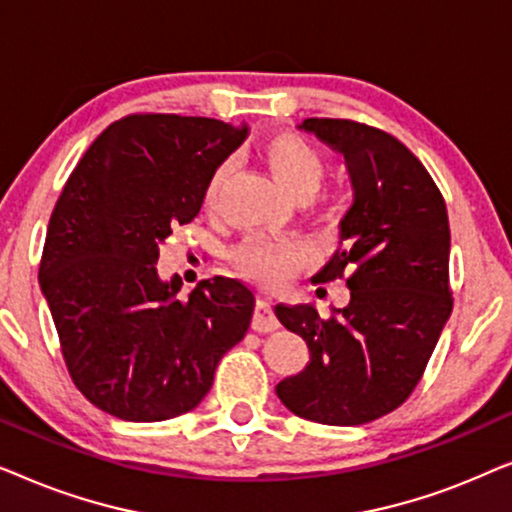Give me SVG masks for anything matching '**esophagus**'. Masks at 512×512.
I'll use <instances>...</instances> for the list:
<instances>
[{"mask_svg": "<svg viewBox=\"0 0 512 512\" xmlns=\"http://www.w3.org/2000/svg\"><path fill=\"white\" fill-rule=\"evenodd\" d=\"M251 328L258 333H270L279 328V321L275 317V312H272V305L265 298L256 300V310H254V319H251Z\"/></svg>", "mask_w": 512, "mask_h": 512, "instance_id": "obj_1", "label": "esophagus"}]
</instances>
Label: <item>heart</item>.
Wrapping results in <instances>:
<instances>
[{
	"label": "heart",
	"instance_id": "heart-1",
	"mask_svg": "<svg viewBox=\"0 0 512 512\" xmlns=\"http://www.w3.org/2000/svg\"><path fill=\"white\" fill-rule=\"evenodd\" d=\"M263 156L268 160L275 179L296 198H307V195L317 191L326 170L324 156L307 139L291 135V132L270 137L263 144ZM230 172H233V163L223 160L209 174L205 193H202V202H205L207 209H216V205H219ZM233 258L244 275L275 286L286 282L293 272L310 263L314 258V247L310 242L298 240V237L275 240V237L268 235H249L237 244Z\"/></svg>",
	"mask_w": 512,
	"mask_h": 512
}]
</instances>
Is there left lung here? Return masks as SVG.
<instances>
[{
    "mask_svg": "<svg viewBox=\"0 0 512 512\" xmlns=\"http://www.w3.org/2000/svg\"><path fill=\"white\" fill-rule=\"evenodd\" d=\"M300 130L340 151L354 202L340 244L314 282L345 279L349 305H275L310 347V363L277 384L293 415L368 424L408 401L452 312L450 223L431 174L389 132L347 118H305Z\"/></svg>",
    "mask_w": 512,
    "mask_h": 512,
    "instance_id": "obj_1",
    "label": "left lung"
}]
</instances>
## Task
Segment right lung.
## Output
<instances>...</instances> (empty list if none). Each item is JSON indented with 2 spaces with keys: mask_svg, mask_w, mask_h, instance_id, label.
<instances>
[{
  "mask_svg": "<svg viewBox=\"0 0 512 512\" xmlns=\"http://www.w3.org/2000/svg\"><path fill=\"white\" fill-rule=\"evenodd\" d=\"M247 132L202 116H125L55 202L39 284L76 389L109 415L163 422L198 408L247 335V284L205 279L181 300V277L156 270L160 244L198 216L209 174Z\"/></svg>",
  "mask_w": 512,
  "mask_h": 512,
  "instance_id": "1",
  "label": "right lung"
}]
</instances>
